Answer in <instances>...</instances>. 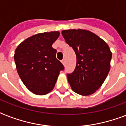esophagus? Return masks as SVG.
<instances>
[{"label":"esophagus","instance_id":"esophagus-1","mask_svg":"<svg viewBox=\"0 0 126 126\" xmlns=\"http://www.w3.org/2000/svg\"><path fill=\"white\" fill-rule=\"evenodd\" d=\"M61 62H62V63H63V65L65 66V62H66L65 59H63V60H62V61H61Z\"/></svg>","mask_w":126,"mask_h":126}]
</instances>
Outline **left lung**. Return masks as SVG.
<instances>
[{
  "instance_id": "left-lung-1",
  "label": "left lung",
  "mask_w": 126,
  "mask_h": 126,
  "mask_svg": "<svg viewBox=\"0 0 126 126\" xmlns=\"http://www.w3.org/2000/svg\"><path fill=\"white\" fill-rule=\"evenodd\" d=\"M61 33L77 58L75 70L67 75L69 84L78 94H92L102 86L111 68L112 52L109 47L99 36L87 30L71 29Z\"/></svg>"
}]
</instances>
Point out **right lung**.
<instances>
[{
  "mask_svg": "<svg viewBox=\"0 0 126 126\" xmlns=\"http://www.w3.org/2000/svg\"><path fill=\"white\" fill-rule=\"evenodd\" d=\"M59 31L43 32L29 37L18 45L14 59L16 69L26 88L37 95L47 94L55 87L59 73L64 69L52 47Z\"/></svg>",
  "mask_w": 126,
  "mask_h": 126,
  "instance_id": "1",
  "label": "right lung"
}]
</instances>
